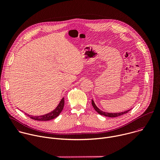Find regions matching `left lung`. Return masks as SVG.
<instances>
[{
  "mask_svg": "<svg viewBox=\"0 0 160 160\" xmlns=\"http://www.w3.org/2000/svg\"><path fill=\"white\" fill-rule=\"evenodd\" d=\"M92 106L94 107V109L99 113L100 114V115H103V116H105V117H111V118H114V117H119V116H121L122 115H124V114H126L127 113L130 109L129 110H127V111H125L124 112H117V113H110V112H104L101 110H100L97 106L95 104L93 100H92Z\"/></svg>",
  "mask_w": 160,
  "mask_h": 160,
  "instance_id": "1",
  "label": "left lung"
}]
</instances>
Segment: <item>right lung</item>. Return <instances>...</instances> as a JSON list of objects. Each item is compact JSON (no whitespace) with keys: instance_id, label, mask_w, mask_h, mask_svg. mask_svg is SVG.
<instances>
[{"instance_id":"obj_1","label":"right lung","mask_w":160,"mask_h":160,"mask_svg":"<svg viewBox=\"0 0 160 160\" xmlns=\"http://www.w3.org/2000/svg\"><path fill=\"white\" fill-rule=\"evenodd\" d=\"M64 105V98H62L61 99V101H60L59 104H58V106H57V108L52 111H51L49 113L45 114L44 115H42V116H32V115H29L28 114H26V115L29 117L30 118L35 120H37V121H48V120H51L52 119H54L55 118H56L57 117L59 116V114L61 113V112L62 111L63 107Z\"/></svg>"}]
</instances>
